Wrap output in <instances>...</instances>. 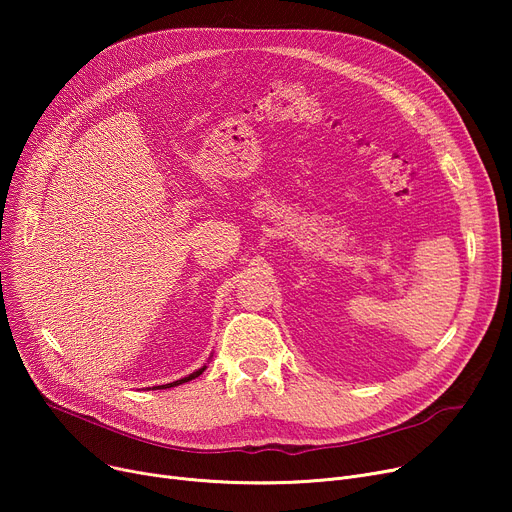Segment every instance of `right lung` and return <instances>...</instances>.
Here are the masks:
<instances>
[{
    "instance_id": "obj_1",
    "label": "right lung",
    "mask_w": 512,
    "mask_h": 512,
    "mask_svg": "<svg viewBox=\"0 0 512 512\" xmlns=\"http://www.w3.org/2000/svg\"><path fill=\"white\" fill-rule=\"evenodd\" d=\"M205 367L207 365H203L201 369H197V371H193L191 375H186V378H182V380H176V382H172V384H166V386H155L153 390H164V388H174V386H180V384H184V382H191V380H195V378H199V375L205 371Z\"/></svg>"
}]
</instances>
